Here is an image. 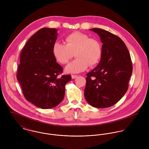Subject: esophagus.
Instances as JSON below:
<instances>
[{
	"label": "esophagus",
	"mask_w": 149,
	"mask_h": 149,
	"mask_svg": "<svg viewBox=\"0 0 149 149\" xmlns=\"http://www.w3.org/2000/svg\"><path fill=\"white\" fill-rule=\"evenodd\" d=\"M72 78L73 79H75V78H76L77 77V75H74V74H72Z\"/></svg>",
	"instance_id": "34e87169"
}]
</instances>
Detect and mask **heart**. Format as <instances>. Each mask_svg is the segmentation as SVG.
I'll use <instances>...</instances> for the list:
<instances>
[{
    "instance_id": "1",
    "label": "heart",
    "mask_w": 149,
    "mask_h": 149,
    "mask_svg": "<svg viewBox=\"0 0 149 149\" xmlns=\"http://www.w3.org/2000/svg\"><path fill=\"white\" fill-rule=\"evenodd\" d=\"M65 44L56 42L52 47V53L56 60L61 64H67L74 56L77 57L68 64L65 70L68 73H79L88 65L93 66L99 63L103 53L102 43L88 35L74 32L67 36Z\"/></svg>"
}]
</instances>
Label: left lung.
Segmentation results:
<instances>
[{
  "instance_id": "1",
  "label": "left lung",
  "mask_w": 149,
  "mask_h": 149,
  "mask_svg": "<svg viewBox=\"0 0 149 149\" xmlns=\"http://www.w3.org/2000/svg\"><path fill=\"white\" fill-rule=\"evenodd\" d=\"M89 30L100 37L103 53L99 65L86 74L85 99L96 108L112 106L127 91L132 72L131 57L119 37L102 29Z\"/></svg>"
}]
</instances>
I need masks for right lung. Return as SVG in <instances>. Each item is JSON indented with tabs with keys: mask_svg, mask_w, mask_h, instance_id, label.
Returning a JSON list of instances; mask_svg holds the SVG:
<instances>
[{
	"mask_svg": "<svg viewBox=\"0 0 149 149\" xmlns=\"http://www.w3.org/2000/svg\"><path fill=\"white\" fill-rule=\"evenodd\" d=\"M57 30L44 27L36 32L24 45L20 55L17 74L26 99L42 109L57 106L64 99L70 74L59 76L63 67L56 62L52 47Z\"/></svg>",
	"mask_w": 149,
	"mask_h": 149,
	"instance_id": "1",
	"label": "right lung"
}]
</instances>
